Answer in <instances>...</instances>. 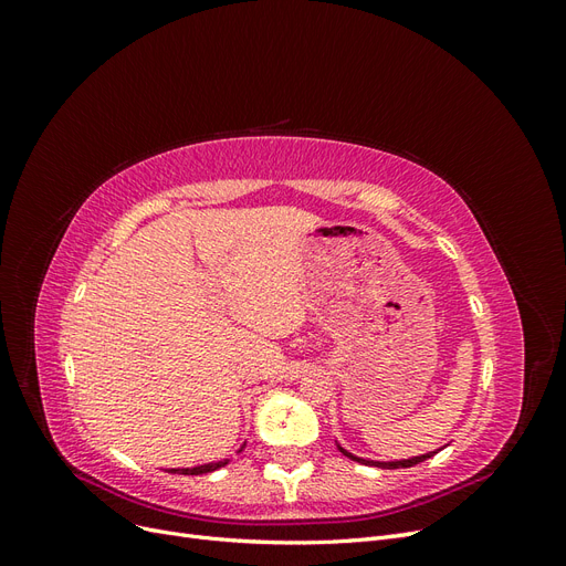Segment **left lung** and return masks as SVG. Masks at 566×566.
<instances>
[{
  "instance_id": "1",
  "label": "left lung",
  "mask_w": 566,
  "mask_h": 566,
  "mask_svg": "<svg viewBox=\"0 0 566 566\" xmlns=\"http://www.w3.org/2000/svg\"><path fill=\"white\" fill-rule=\"evenodd\" d=\"M337 443V441H335ZM337 449L345 453L347 458H352V460H356V462H364V465H373V468H382V470H399V468H413V465H418V462H422V460H427V458H432L437 451H430V453H422V455H413V458H401V460H368V458H358V455H354V453H349L347 449H342L339 443H337Z\"/></svg>"
}]
</instances>
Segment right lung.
I'll return each instance as SVG.
<instances>
[{"instance_id": "add662e5", "label": "right lung", "mask_w": 566, "mask_h": 566, "mask_svg": "<svg viewBox=\"0 0 566 566\" xmlns=\"http://www.w3.org/2000/svg\"><path fill=\"white\" fill-rule=\"evenodd\" d=\"M243 449H245V441H243V447L238 449L235 453H241ZM231 458H233V455H229V458H221V460H214V462H205V465H196V468H172L169 472H172V474H208V472H214V470H219V468L229 465Z\"/></svg>"}]
</instances>
